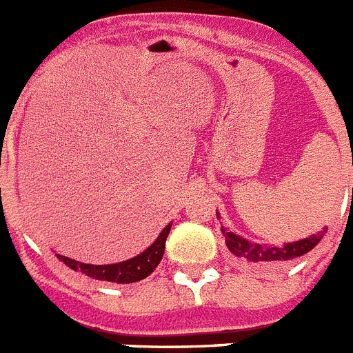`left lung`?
<instances>
[{"label": "left lung", "mask_w": 353, "mask_h": 353, "mask_svg": "<svg viewBox=\"0 0 353 353\" xmlns=\"http://www.w3.org/2000/svg\"><path fill=\"white\" fill-rule=\"evenodd\" d=\"M325 232V230H323ZM322 233L311 235L304 240H297L292 244H285L283 248H269V245H260V244H251L248 240L240 239L235 233L228 232L223 228L224 239H226L228 249L239 258L252 261V263H263V261H286L292 258H297L310 252L314 245L322 240Z\"/></svg>", "instance_id": "1"}]
</instances>
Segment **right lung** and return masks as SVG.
Segmentation results:
<instances>
[{
  "label": "right lung",
  "instance_id": "right-lung-1",
  "mask_svg": "<svg viewBox=\"0 0 353 353\" xmlns=\"http://www.w3.org/2000/svg\"><path fill=\"white\" fill-rule=\"evenodd\" d=\"M171 224H168L164 230H162L161 235L157 236L154 244L150 245L146 251H143L139 256L130 258L127 261H121V263H113V265H92V263H81V261L70 260L67 256H60L67 267H70L72 270H79V272L86 274V276L93 277V279H99V281H111L118 283V285H127V283H136L141 281L145 277H148L150 274L154 272L155 267L161 263L162 254H164V245H166V239L170 235Z\"/></svg>",
  "mask_w": 353,
  "mask_h": 353
}]
</instances>
